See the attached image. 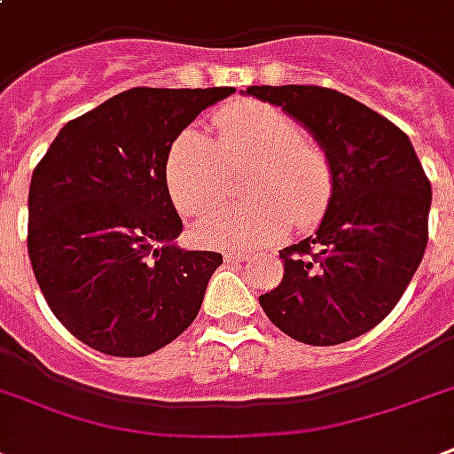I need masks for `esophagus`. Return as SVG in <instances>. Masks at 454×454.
<instances>
[{
    "label": "esophagus",
    "instance_id": "esophagus-1",
    "mask_svg": "<svg viewBox=\"0 0 454 454\" xmlns=\"http://www.w3.org/2000/svg\"><path fill=\"white\" fill-rule=\"evenodd\" d=\"M249 252H245V249H238V252H226V254H223V259H226V262H233V263H240V262H247L249 259Z\"/></svg>",
    "mask_w": 454,
    "mask_h": 454
}]
</instances>
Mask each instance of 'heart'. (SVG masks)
I'll list each match as a JSON object with an SVG mask.
<instances>
[{"mask_svg":"<svg viewBox=\"0 0 454 454\" xmlns=\"http://www.w3.org/2000/svg\"><path fill=\"white\" fill-rule=\"evenodd\" d=\"M216 141L198 129L174 138L164 162L171 200L198 214L225 197L226 163H249L243 182L250 200L202 214L192 238L212 247H252L285 233L287 221L309 226L325 214L334 191L327 153L301 138L299 124L269 103H235L212 120Z\"/></svg>","mask_w":454,"mask_h":454,"instance_id":"obj_1","label":"heart"}]
</instances>
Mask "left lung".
I'll return each instance as SVG.
<instances>
[{
    "mask_svg": "<svg viewBox=\"0 0 454 454\" xmlns=\"http://www.w3.org/2000/svg\"><path fill=\"white\" fill-rule=\"evenodd\" d=\"M283 108L327 153L330 205L316 233L280 249L283 283L259 303L292 339L344 344L391 313L422 262L431 184L419 157L387 117L325 87H249Z\"/></svg>",
    "mask_w": 454,
    "mask_h": 454,
    "instance_id": "left-lung-1",
    "label": "left lung"
}]
</instances>
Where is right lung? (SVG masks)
Instances as JSON below:
<instances>
[{
	"label": "right lung",
	"instance_id": "1",
	"mask_svg": "<svg viewBox=\"0 0 454 454\" xmlns=\"http://www.w3.org/2000/svg\"><path fill=\"white\" fill-rule=\"evenodd\" d=\"M233 87L113 96L67 122L32 171L27 252L39 290L70 334L141 358L198 317L219 252L181 249L164 162L174 138Z\"/></svg>",
	"mask_w": 454,
	"mask_h": 454
}]
</instances>
